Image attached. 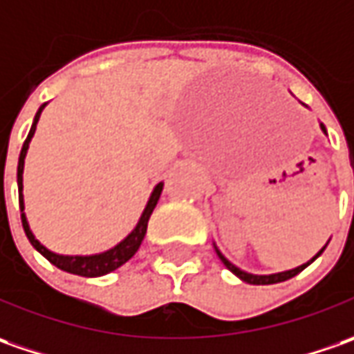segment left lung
Instances as JSON below:
<instances>
[{"mask_svg":"<svg viewBox=\"0 0 354 354\" xmlns=\"http://www.w3.org/2000/svg\"><path fill=\"white\" fill-rule=\"evenodd\" d=\"M322 129H323V131H325V127H323V125H322ZM323 250H325V247H323V249L319 250V252H317V254H315V257H313V259H311L310 262L301 264V266H298V268H294V270H286V272H278V274H268V276L249 274V272H245V270H241V268H237V266H235L233 262L227 261L225 257H223V254H221L219 250H217V254H219V259H221V262L225 264L227 268H229V270H231V272H233V274H235V276H239V278H241L243 282H247V284H257V286H264V284H276V282H284V280H290V278H294V276L299 274V272H301V270H304L306 266H310L311 262L315 261V259H317V257L322 254Z\"/></svg>","mask_w":354,"mask_h":354,"instance_id":"8db88e82","label":"left lung"}]
</instances>
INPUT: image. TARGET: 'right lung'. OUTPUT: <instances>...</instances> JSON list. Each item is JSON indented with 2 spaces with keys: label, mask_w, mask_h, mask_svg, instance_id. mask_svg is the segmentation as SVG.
Returning <instances> with one entry per match:
<instances>
[{
  "label": "right lung",
  "mask_w": 354,
  "mask_h": 354,
  "mask_svg": "<svg viewBox=\"0 0 354 354\" xmlns=\"http://www.w3.org/2000/svg\"><path fill=\"white\" fill-rule=\"evenodd\" d=\"M44 107V105H43ZM43 107L37 111V115H35V123H32L31 131H29V135H27V139L23 142V149H21V154H19V166H17V186H19V207H21V212H23V194H21V189H23V166H25V154H27V149H29V142H31L32 135H35V129H37V121H39V117H41V111H43ZM162 182L153 189V194H151V200L147 203V207H145V212L140 215L139 223L137 227L131 231V235H129L125 241H121L117 247L113 249L105 250L102 254H92V257H62V254H55V252H50V250L43 247L35 235L31 233V229H29V223H27V217L25 214H21V221H23V229H25V235L27 239L31 241V245L35 249L39 250L41 254H43L44 259L48 262H53L56 268H60V270H64V272H70V274H78V276H86V278H93V276H104L107 272H111V270H115L119 268L121 264H125V262L139 250L140 243H142V239H145V233H147V225H149V217L153 214L154 205H156V201L160 198V192H162Z\"/></svg>",
  "instance_id": "right-lung-1"
}]
</instances>
